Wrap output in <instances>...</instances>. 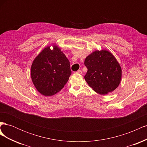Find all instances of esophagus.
I'll return each instance as SVG.
<instances>
[{"label":"esophagus","instance_id":"34e87169","mask_svg":"<svg viewBox=\"0 0 147 147\" xmlns=\"http://www.w3.org/2000/svg\"><path fill=\"white\" fill-rule=\"evenodd\" d=\"M76 73L79 74H82V71L81 70H78V71H77Z\"/></svg>","mask_w":147,"mask_h":147}]
</instances>
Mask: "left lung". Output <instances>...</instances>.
Returning <instances> with one entry per match:
<instances>
[{
  "label": "left lung",
  "instance_id": "1",
  "mask_svg": "<svg viewBox=\"0 0 147 147\" xmlns=\"http://www.w3.org/2000/svg\"><path fill=\"white\" fill-rule=\"evenodd\" d=\"M88 71L84 79L93 90L101 95L113 91L121 82V66L112 53L96 50L84 60Z\"/></svg>",
  "mask_w": 147,
  "mask_h": 147
}]
</instances>
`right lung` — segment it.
Wrapping results in <instances>:
<instances>
[{
	"label": "right lung",
	"mask_w": 147,
	"mask_h": 147,
	"mask_svg": "<svg viewBox=\"0 0 147 147\" xmlns=\"http://www.w3.org/2000/svg\"><path fill=\"white\" fill-rule=\"evenodd\" d=\"M70 62L56 45L45 47L32 62L30 76L36 90L45 96L55 95L69 80Z\"/></svg>",
	"instance_id": "right-lung-1"
}]
</instances>
